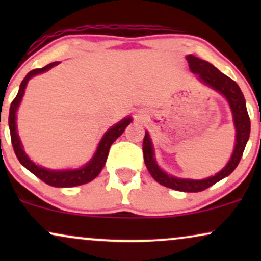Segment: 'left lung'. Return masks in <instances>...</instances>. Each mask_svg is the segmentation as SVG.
<instances>
[{"instance_id":"left-lung-1","label":"left lung","mask_w":261,"mask_h":261,"mask_svg":"<svg viewBox=\"0 0 261 261\" xmlns=\"http://www.w3.org/2000/svg\"><path fill=\"white\" fill-rule=\"evenodd\" d=\"M187 60L189 62L191 72L197 74L199 80L206 86L211 87L212 89L217 91L228 100L230 110H232L233 122L236 127V146L233 149L232 157L226 167L222 170L210 178L202 179V180H194V179H181L175 178V176L167 174L158 167L157 162L154 158L153 146L152 141L149 139L148 133H146L145 139H143V160L147 167L149 174L155 181L160 182L163 187L174 189L178 191H185V193H197L205 189L212 187L217 181L222 180L223 178L228 176L238 166L242 155H243L245 145L249 140L250 135V119L247 112V106H245L244 95L241 88L233 80L227 77L226 74L217 70L214 65L210 62L201 60L194 55H188Z\"/></svg>"}]
</instances>
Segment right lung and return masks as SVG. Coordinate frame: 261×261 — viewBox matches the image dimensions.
Returning a JSON list of instances; mask_svg holds the SVG:
<instances>
[{
    "mask_svg": "<svg viewBox=\"0 0 261 261\" xmlns=\"http://www.w3.org/2000/svg\"><path fill=\"white\" fill-rule=\"evenodd\" d=\"M59 62H51V64L46 65L43 68H35L29 72L24 77V80L22 81L19 86V91L16 95L13 101H12L11 108H10V116H8V125H10V133H11V141L12 146H13L14 153H16L18 161L20 162L22 166H24L29 172H32L33 174L37 175L40 180H43L46 184L51 185L55 188H71V187H79V185L86 184V182L92 181L100 173V170L103 169L104 164H106L108 153H109L110 146L113 145V142L118 139L119 136H121L124 133L125 128L127 127V125L133 121L131 118H125L121 121H119L118 124L114 125L104 134L103 139L100 140L99 145H98L97 151H95L94 155L86 166L81 167L79 169H65V170H53V169H46L44 167L38 166L34 162L29 160L28 155L25 154L24 149H23L22 142H20L19 136L17 134V124H16V114L17 109L19 107L20 101H22L23 95H24V91L28 81L32 79L33 76L39 73L46 72L47 70L54 67V66L58 65Z\"/></svg>",
    "mask_w": 261,
    "mask_h": 261,
    "instance_id": "1",
    "label": "right lung"
}]
</instances>
